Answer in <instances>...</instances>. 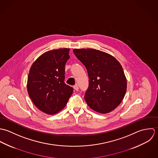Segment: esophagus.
I'll use <instances>...</instances> for the list:
<instances>
[{"mask_svg":"<svg viewBox=\"0 0 158 158\" xmlns=\"http://www.w3.org/2000/svg\"><path fill=\"white\" fill-rule=\"evenodd\" d=\"M73 88H74V89L75 90H76V91H77V90H79V87H78L77 85H74V86H73Z\"/></svg>","mask_w":158,"mask_h":158,"instance_id":"34e87169","label":"esophagus"}]
</instances>
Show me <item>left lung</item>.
<instances>
[{
    "mask_svg": "<svg viewBox=\"0 0 158 158\" xmlns=\"http://www.w3.org/2000/svg\"><path fill=\"white\" fill-rule=\"evenodd\" d=\"M76 57L86 67L89 85L84 99L101 114L109 113L122 101L127 89L123 68L112 56L94 49H74Z\"/></svg>",
    "mask_w": 158,
    "mask_h": 158,
    "instance_id": "1",
    "label": "left lung"
}]
</instances>
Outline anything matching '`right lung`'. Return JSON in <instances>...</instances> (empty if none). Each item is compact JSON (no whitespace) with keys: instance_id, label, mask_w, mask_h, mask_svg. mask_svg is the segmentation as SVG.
Returning <instances> with one entry per match:
<instances>
[{"instance_id":"1","label":"right lung","mask_w":158,"mask_h":158,"mask_svg":"<svg viewBox=\"0 0 158 158\" xmlns=\"http://www.w3.org/2000/svg\"><path fill=\"white\" fill-rule=\"evenodd\" d=\"M69 49L48 51L32 64L27 78V92L36 107L53 115L62 110L73 89L64 82V66L69 59Z\"/></svg>"}]
</instances>
